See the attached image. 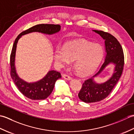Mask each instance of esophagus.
<instances>
[{"mask_svg":"<svg viewBox=\"0 0 134 134\" xmlns=\"http://www.w3.org/2000/svg\"><path fill=\"white\" fill-rule=\"evenodd\" d=\"M63 78H64L65 79H67V80H70V79H72L71 76H70V75L67 74H65L63 75Z\"/></svg>","mask_w":134,"mask_h":134,"instance_id":"1","label":"esophagus"}]
</instances>
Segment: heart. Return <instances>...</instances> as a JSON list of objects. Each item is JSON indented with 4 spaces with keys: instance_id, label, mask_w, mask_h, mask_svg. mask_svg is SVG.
I'll return each instance as SVG.
<instances>
[{
    "instance_id": "1",
    "label": "heart",
    "mask_w": 134,
    "mask_h": 134,
    "mask_svg": "<svg viewBox=\"0 0 134 134\" xmlns=\"http://www.w3.org/2000/svg\"><path fill=\"white\" fill-rule=\"evenodd\" d=\"M104 51L99 45L77 40L67 42L63 48L57 47L54 60L61 66L74 61V68L79 75L86 76L95 71L103 58Z\"/></svg>"
}]
</instances>
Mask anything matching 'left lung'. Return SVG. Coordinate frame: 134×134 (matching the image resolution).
I'll list each match as a JSON object with an SVG mask.
<instances>
[{"label":"left lung","mask_w":134,"mask_h":134,"mask_svg":"<svg viewBox=\"0 0 134 134\" xmlns=\"http://www.w3.org/2000/svg\"><path fill=\"white\" fill-rule=\"evenodd\" d=\"M93 32L98 34L105 40L107 54L98 72L93 77L85 81L78 93L79 99L86 103L100 101L109 96L120 78L124 64L123 50L118 40L110 33L104 31L94 30ZM110 63H113L115 65L112 77L104 83H96L92 78L98 75Z\"/></svg>","instance_id":"1"}]
</instances>
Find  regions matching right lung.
I'll return each mask as SVG.
<instances>
[{
    "label": "right lung",
    "instance_id": "add662e5",
    "mask_svg": "<svg viewBox=\"0 0 134 134\" xmlns=\"http://www.w3.org/2000/svg\"><path fill=\"white\" fill-rule=\"evenodd\" d=\"M59 25L39 24L35 25L21 33L14 42L10 55V74L14 83L22 94L33 100L44 99L52 92L57 79L62 77L60 73L51 70L44 77L37 82L28 83L20 78L16 74L15 67V58L17 42L22 36L32 32H40L47 35H53L60 30Z\"/></svg>",
    "mask_w": 134,
    "mask_h": 134
}]
</instances>
